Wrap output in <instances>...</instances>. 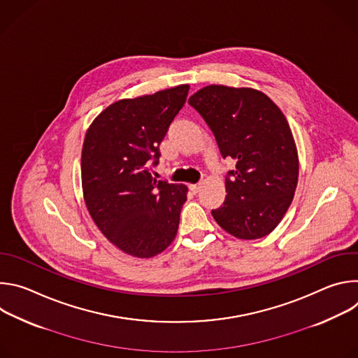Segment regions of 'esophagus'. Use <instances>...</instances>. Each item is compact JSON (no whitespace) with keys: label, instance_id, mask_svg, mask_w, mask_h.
Masks as SVG:
<instances>
[{"label":"esophagus","instance_id":"obj_1","mask_svg":"<svg viewBox=\"0 0 358 358\" xmlns=\"http://www.w3.org/2000/svg\"><path fill=\"white\" fill-rule=\"evenodd\" d=\"M201 188H202V184H201V182H199V184H191V185H189V189H191L194 194L199 192Z\"/></svg>","mask_w":358,"mask_h":358}]
</instances>
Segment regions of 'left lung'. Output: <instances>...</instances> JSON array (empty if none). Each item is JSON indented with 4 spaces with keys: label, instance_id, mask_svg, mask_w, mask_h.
I'll list each match as a JSON object with an SVG mask.
<instances>
[{
    "label": "left lung",
    "instance_id": "1",
    "mask_svg": "<svg viewBox=\"0 0 358 358\" xmlns=\"http://www.w3.org/2000/svg\"><path fill=\"white\" fill-rule=\"evenodd\" d=\"M188 103L213 130L222 157L236 163L214 220L239 239L269 235L290 207L299 178L297 148L285 115L252 87L208 85Z\"/></svg>",
    "mask_w": 358,
    "mask_h": 358
}]
</instances>
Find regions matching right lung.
Segmentation results:
<instances>
[{
	"label": "right lung",
	"mask_w": 358,
	"mask_h": 358,
	"mask_svg": "<svg viewBox=\"0 0 358 358\" xmlns=\"http://www.w3.org/2000/svg\"><path fill=\"white\" fill-rule=\"evenodd\" d=\"M189 85L122 99L89 126L80 160L86 208L115 246L152 258L174 241L187 201L184 184L151 176L159 145L184 106Z\"/></svg>",
	"instance_id": "1"
}]
</instances>
